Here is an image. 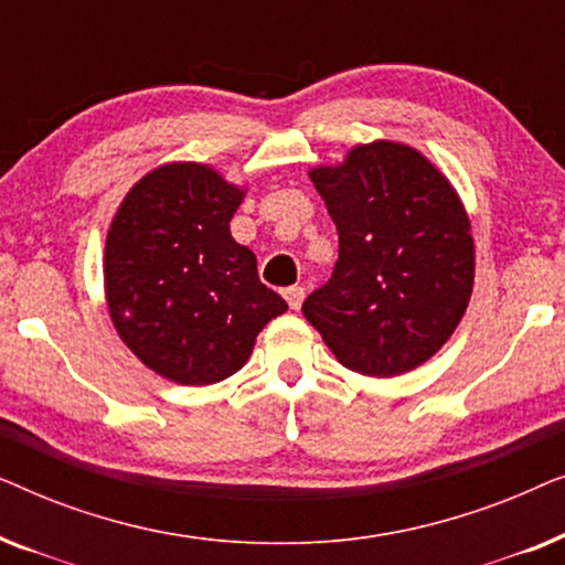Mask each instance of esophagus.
<instances>
[{"label": "esophagus", "instance_id": "1", "mask_svg": "<svg viewBox=\"0 0 565 565\" xmlns=\"http://www.w3.org/2000/svg\"><path fill=\"white\" fill-rule=\"evenodd\" d=\"M282 296H285V300H288V306L292 308V311H298L300 303H303V298H306V290L298 288V285H292V288L282 290Z\"/></svg>", "mask_w": 565, "mask_h": 565}]
</instances>
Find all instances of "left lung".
Here are the masks:
<instances>
[{
  "label": "left lung",
  "mask_w": 565,
  "mask_h": 565,
  "mask_svg": "<svg viewBox=\"0 0 565 565\" xmlns=\"http://www.w3.org/2000/svg\"><path fill=\"white\" fill-rule=\"evenodd\" d=\"M339 234L331 280L303 316L344 367L393 377L452 337L470 292L476 249L450 180L412 146H354L342 164L311 169Z\"/></svg>",
  "instance_id": "obj_1"
}]
</instances>
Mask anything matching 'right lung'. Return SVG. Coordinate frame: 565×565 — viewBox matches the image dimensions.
<instances>
[{
  "instance_id": "obj_1",
  "label": "right lung",
  "mask_w": 565,
  "mask_h": 565,
  "mask_svg": "<svg viewBox=\"0 0 565 565\" xmlns=\"http://www.w3.org/2000/svg\"><path fill=\"white\" fill-rule=\"evenodd\" d=\"M244 190L213 167L172 161L141 177L105 244V298L128 350L167 381L211 385L244 367L288 303L259 282L228 223Z\"/></svg>"
}]
</instances>
